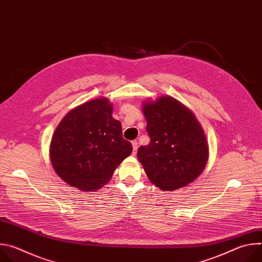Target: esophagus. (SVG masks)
Wrapping results in <instances>:
<instances>
[{
    "label": "esophagus",
    "mask_w": 262,
    "mask_h": 262,
    "mask_svg": "<svg viewBox=\"0 0 262 262\" xmlns=\"http://www.w3.org/2000/svg\"><path fill=\"white\" fill-rule=\"evenodd\" d=\"M132 144H133V150H134L133 154L136 155V154H137V150H138V142H137V141H133Z\"/></svg>",
    "instance_id": "34e87169"
}]
</instances>
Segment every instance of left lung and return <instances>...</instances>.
Masks as SVG:
<instances>
[{
	"mask_svg": "<svg viewBox=\"0 0 262 262\" xmlns=\"http://www.w3.org/2000/svg\"><path fill=\"white\" fill-rule=\"evenodd\" d=\"M150 137L140 146L138 160L146 175L163 191H175L194 181L208 160L205 134L193 112L171 96L143 102Z\"/></svg>",
	"mask_w": 262,
	"mask_h": 262,
	"instance_id": "1",
	"label": "left lung"
}]
</instances>
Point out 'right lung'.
<instances>
[{"instance_id":"add662e5","label":"right lung","mask_w":262,"mask_h":262,"mask_svg":"<svg viewBox=\"0 0 262 262\" xmlns=\"http://www.w3.org/2000/svg\"><path fill=\"white\" fill-rule=\"evenodd\" d=\"M112 111L104 97L89 100L68 112L53 135V168L66 183L81 191L102 188L133 151Z\"/></svg>"}]
</instances>
